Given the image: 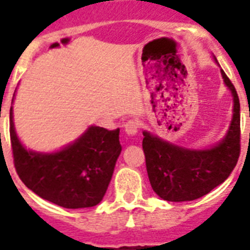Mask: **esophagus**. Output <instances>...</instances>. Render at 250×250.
I'll list each match as a JSON object with an SVG mask.
<instances>
[{
	"mask_svg": "<svg viewBox=\"0 0 250 250\" xmlns=\"http://www.w3.org/2000/svg\"><path fill=\"white\" fill-rule=\"evenodd\" d=\"M139 122L137 121H128L125 122V131L127 135H129V136H135V135H137V132H139Z\"/></svg>",
	"mask_w": 250,
	"mask_h": 250,
	"instance_id": "34e87169",
	"label": "esophagus"
}]
</instances>
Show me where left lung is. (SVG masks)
Returning <instances> with one entry per match:
<instances>
[{
    "instance_id": "obj_1",
    "label": "left lung",
    "mask_w": 250,
    "mask_h": 250,
    "mask_svg": "<svg viewBox=\"0 0 250 250\" xmlns=\"http://www.w3.org/2000/svg\"><path fill=\"white\" fill-rule=\"evenodd\" d=\"M214 62L219 66L215 57ZM232 96V118L223 139L209 148H187L144 131L143 149L153 190L171 202L192 201L225 182L240 154V102L236 89L221 68Z\"/></svg>"
}]
</instances>
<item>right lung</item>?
I'll use <instances>...</instances> for the list:
<instances>
[{
	"label": "right lung",
	"instance_id": "obj_1",
	"mask_svg": "<svg viewBox=\"0 0 250 250\" xmlns=\"http://www.w3.org/2000/svg\"><path fill=\"white\" fill-rule=\"evenodd\" d=\"M10 139L21 182L41 198L66 209L92 208L102 201L122 152L119 128L107 131L98 125H89L54 152L27 149L15 131L13 106Z\"/></svg>",
	"mask_w": 250,
	"mask_h": 250
}]
</instances>
